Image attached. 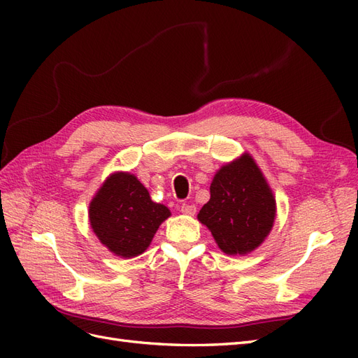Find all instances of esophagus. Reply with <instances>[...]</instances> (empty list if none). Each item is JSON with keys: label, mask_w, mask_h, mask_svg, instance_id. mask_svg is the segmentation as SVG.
Masks as SVG:
<instances>
[{"label": "esophagus", "mask_w": 358, "mask_h": 358, "mask_svg": "<svg viewBox=\"0 0 358 358\" xmlns=\"http://www.w3.org/2000/svg\"><path fill=\"white\" fill-rule=\"evenodd\" d=\"M196 210H197V208L194 204H188V203H183L182 206H180V212L183 213V215H194L196 213Z\"/></svg>", "instance_id": "1"}]
</instances>
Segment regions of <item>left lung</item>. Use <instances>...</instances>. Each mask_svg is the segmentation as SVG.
Returning <instances> with one entry per match:
<instances>
[{
    "label": "left lung",
    "mask_w": 358,
    "mask_h": 358,
    "mask_svg": "<svg viewBox=\"0 0 358 358\" xmlns=\"http://www.w3.org/2000/svg\"><path fill=\"white\" fill-rule=\"evenodd\" d=\"M276 216V201L254 158L243 154L222 166L210 183V200L197 218L229 255H245L264 242Z\"/></svg>",
    "instance_id": "left-lung-1"
}]
</instances>
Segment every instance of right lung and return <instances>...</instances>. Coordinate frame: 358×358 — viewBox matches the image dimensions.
I'll return each mask as SVG.
<instances>
[{
	"label": "right lung",
	"instance_id": "obj_1",
	"mask_svg": "<svg viewBox=\"0 0 358 358\" xmlns=\"http://www.w3.org/2000/svg\"><path fill=\"white\" fill-rule=\"evenodd\" d=\"M169 216L166 206L150 200L140 180L124 171L107 178L90 204L91 229L110 252L122 258L143 254Z\"/></svg>",
	"mask_w": 358,
	"mask_h": 358
}]
</instances>
